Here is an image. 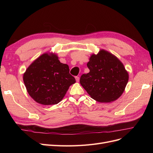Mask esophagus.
Returning a JSON list of instances; mask_svg holds the SVG:
<instances>
[{"label":"esophagus","mask_w":153,"mask_h":153,"mask_svg":"<svg viewBox=\"0 0 153 153\" xmlns=\"http://www.w3.org/2000/svg\"><path fill=\"white\" fill-rule=\"evenodd\" d=\"M75 79H76V82H79L80 78L78 77V76H75Z\"/></svg>","instance_id":"esophagus-1"}]
</instances>
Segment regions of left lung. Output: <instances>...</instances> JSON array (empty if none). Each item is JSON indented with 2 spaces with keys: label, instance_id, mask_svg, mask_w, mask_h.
Instances as JSON below:
<instances>
[{
  "label": "left lung",
  "instance_id": "1",
  "mask_svg": "<svg viewBox=\"0 0 153 153\" xmlns=\"http://www.w3.org/2000/svg\"><path fill=\"white\" fill-rule=\"evenodd\" d=\"M89 73L83 74L80 83L92 99L111 102L123 93L128 82V73L119 60L105 50L93 54L87 64Z\"/></svg>",
  "mask_w": 153,
  "mask_h": 153
}]
</instances>
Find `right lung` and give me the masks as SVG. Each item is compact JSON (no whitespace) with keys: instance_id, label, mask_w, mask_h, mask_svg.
I'll list each match as a JSON object with an SVG mask.
<instances>
[{"instance_id":"obj_1","label":"right lung","mask_w":153,"mask_h":153,"mask_svg":"<svg viewBox=\"0 0 153 153\" xmlns=\"http://www.w3.org/2000/svg\"><path fill=\"white\" fill-rule=\"evenodd\" d=\"M24 82L31 98L44 105L57 104L69 87L75 83L68 64L56 55L44 53L32 62L24 74Z\"/></svg>"}]
</instances>
